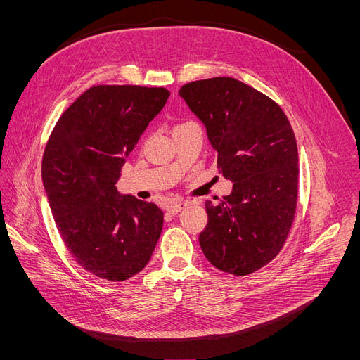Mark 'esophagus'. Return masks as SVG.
Listing matches in <instances>:
<instances>
[{
  "instance_id": "1",
  "label": "esophagus",
  "mask_w": 360,
  "mask_h": 360,
  "mask_svg": "<svg viewBox=\"0 0 360 360\" xmlns=\"http://www.w3.org/2000/svg\"><path fill=\"white\" fill-rule=\"evenodd\" d=\"M186 207H188V202L177 201V202H172V204L168 205V212H169L171 214H177V213L181 212L183 209H186Z\"/></svg>"
}]
</instances>
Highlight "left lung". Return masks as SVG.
Returning <instances> with one entry per match:
<instances>
[{
	"label": "left lung",
	"mask_w": 360,
	"mask_h": 360,
	"mask_svg": "<svg viewBox=\"0 0 360 360\" xmlns=\"http://www.w3.org/2000/svg\"><path fill=\"white\" fill-rule=\"evenodd\" d=\"M179 94L205 126L219 172L233 181L219 202L205 201L202 252L225 274H254L279 254L296 214L299 155L291 124L276 102L234 78L193 81Z\"/></svg>",
	"instance_id": "8db88e82"
}]
</instances>
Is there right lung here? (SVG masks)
<instances>
[{"label":"right lung","instance_id":"add662e5","mask_svg":"<svg viewBox=\"0 0 360 360\" xmlns=\"http://www.w3.org/2000/svg\"><path fill=\"white\" fill-rule=\"evenodd\" d=\"M168 97L162 86H91L48 139L41 180L52 216L76 263L97 278L120 282L139 274L160 237L163 212L120 195L115 183Z\"/></svg>","mask_w":360,"mask_h":360}]
</instances>
